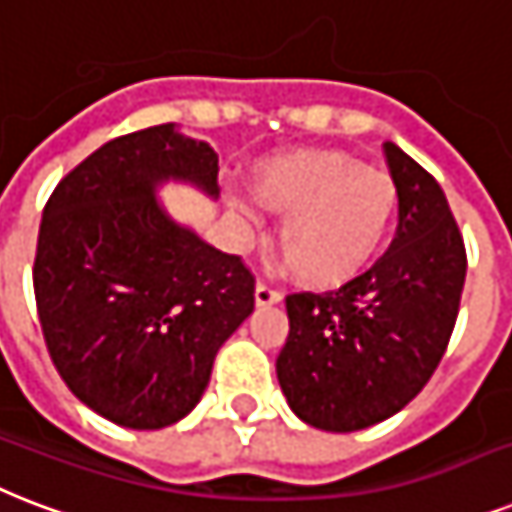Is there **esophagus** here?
Here are the masks:
<instances>
[{
  "instance_id": "esophagus-1",
  "label": "esophagus",
  "mask_w": 512,
  "mask_h": 512,
  "mask_svg": "<svg viewBox=\"0 0 512 512\" xmlns=\"http://www.w3.org/2000/svg\"><path fill=\"white\" fill-rule=\"evenodd\" d=\"M256 307H269V304H280L283 301V293L275 291V288H269L267 283H256Z\"/></svg>"
}]
</instances>
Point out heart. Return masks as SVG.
Listing matches in <instances>:
<instances>
[{
	"instance_id": "b5f03b06",
	"label": "heart",
	"mask_w": 512,
	"mask_h": 512,
	"mask_svg": "<svg viewBox=\"0 0 512 512\" xmlns=\"http://www.w3.org/2000/svg\"><path fill=\"white\" fill-rule=\"evenodd\" d=\"M253 194L283 216L277 245L301 283L339 285L366 269L382 251L398 216V184L336 149H301L253 170ZM227 208L243 227H256V208L227 194Z\"/></svg>"
}]
</instances>
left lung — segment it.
I'll return each mask as SVG.
<instances>
[{
  "mask_svg": "<svg viewBox=\"0 0 512 512\" xmlns=\"http://www.w3.org/2000/svg\"><path fill=\"white\" fill-rule=\"evenodd\" d=\"M398 184V235L339 291L291 293L277 382L301 422L355 433L417 398L457 323L467 256L441 184L384 144Z\"/></svg>",
  "mask_w": 512,
  "mask_h": 512,
  "instance_id": "obj_1",
  "label": "left lung"
}]
</instances>
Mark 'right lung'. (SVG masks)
I'll return each mask as SVG.
<instances>
[{
	"label": "right lung",
	"mask_w": 512,
	"mask_h": 512,
	"mask_svg": "<svg viewBox=\"0 0 512 512\" xmlns=\"http://www.w3.org/2000/svg\"><path fill=\"white\" fill-rule=\"evenodd\" d=\"M165 184L219 200V154L173 122L114 138L55 186L34 261L58 374L130 430L184 419L253 312L251 272L170 216L157 197Z\"/></svg>",
	"instance_id": "obj_1"
}]
</instances>
